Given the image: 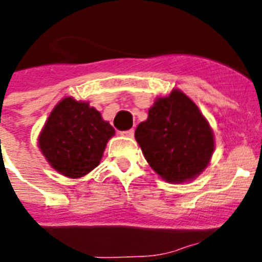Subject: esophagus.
I'll use <instances>...</instances> for the list:
<instances>
[{"instance_id": "1", "label": "esophagus", "mask_w": 262, "mask_h": 262, "mask_svg": "<svg viewBox=\"0 0 262 262\" xmlns=\"http://www.w3.org/2000/svg\"><path fill=\"white\" fill-rule=\"evenodd\" d=\"M121 136L126 137V138H133V137H134V130H133V129H130V130L121 132Z\"/></svg>"}]
</instances>
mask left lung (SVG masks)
I'll list each match as a JSON object with an SVG mask.
<instances>
[{"label": "left lung", "instance_id": "1", "mask_svg": "<svg viewBox=\"0 0 262 262\" xmlns=\"http://www.w3.org/2000/svg\"><path fill=\"white\" fill-rule=\"evenodd\" d=\"M136 141L148 165L169 183L195 180L211 163L214 136L208 120L183 92L156 97Z\"/></svg>", "mask_w": 262, "mask_h": 262}]
</instances>
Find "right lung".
I'll return each mask as SVG.
<instances>
[{
	"instance_id": "1",
	"label": "right lung",
	"mask_w": 262,
	"mask_h": 262,
	"mask_svg": "<svg viewBox=\"0 0 262 262\" xmlns=\"http://www.w3.org/2000/svg\"><path fill=\"white\" fill-rule=\"evenodd\" d=\"M115 129L89 102L63 98L49 115L38 136V148L53 169L81 178L99 165Z\"/></svg>"
}]
</instances>
